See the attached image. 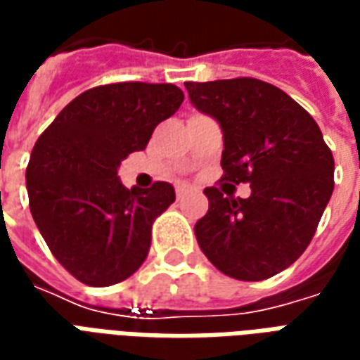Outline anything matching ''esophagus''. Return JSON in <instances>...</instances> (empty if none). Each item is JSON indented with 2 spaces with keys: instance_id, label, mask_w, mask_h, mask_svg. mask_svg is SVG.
<instances>
[{
  "instance_id": "obj_1",
  "label": "esophagus",
  "mask_w": 360,
  "mask_h": 360,
  "mask_svg": "<svg viewBox=\"0 0 360 360\" xmlns=\"http://www.w3.org/2000/svg\"><path fill=\"white\" fill-rule=\"evenodd\" d=\"M191 193V187H187V185H179V187L175 188V195H177V200H183L185 196Z\"/></svg>"
}]
</instances>
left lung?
<instances>
[{
  "mask_svg": "<svg viewBox=\"0 0 360 360\" xmlns=\"http://www.w3.org/2000/svg\"><path fill=\"white\" fill-rule=\"evenodd\" d=\"M196 108L224 131L221 181L250 183L249 198L204 188L200 249L221 274L262 281L301 257L333 191V156L309 111L252 77L185 82Z\"/></svg>",
  "mask_w": 360,
  "mask_h": 360,
  "instance_id": "left-lung-1",
  "label": "left lung"
}]
</instances>
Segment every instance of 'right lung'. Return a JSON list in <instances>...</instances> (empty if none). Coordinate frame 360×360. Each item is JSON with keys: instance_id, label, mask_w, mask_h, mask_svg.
I'll return each instance as SVG.
<instances>
[{"instance_id": "1", "label": "right lung", "mask_w": 360, "mask_h": 360, "mask_svg": "<svg viewBox=\"0 0 360 360\" xmlns=\"http://www.w3.org/2000/svg\"><path fill=\"white\" fill-rule=\"evenodd\" d=\"M175 84L111 82L69 102L36 141L27 165L30 214L51 255L73 278L115 285L139 270L152 224L175 202L169 183L121 185L117 167L146 148L183 103Z\"/></svg>"}]
</instances>
